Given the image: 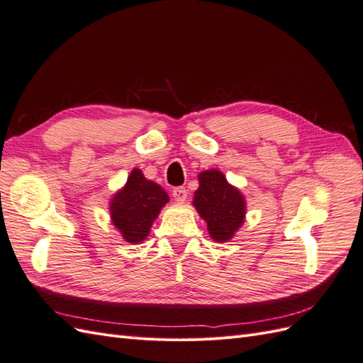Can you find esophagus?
<instances>
[{"label":"esophagus","mask_w":363,"mask_h":363,"mask_svg":"<svg viewBox=\"0 0 363 363\" xmlns=\"http://www.w3.org/2000/svg\"><path fill=\"white\" fill-rule=\"evenodd\" d=\"M172 196H174V200L177 201V203H183V201H186V196H188V192H186L184 188H175L172 191Z\"/></svg>","instance_id":"esophagus-1"}]
</instances>
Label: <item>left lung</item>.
I'll return each mask as SVG.
<instances>
[{
    "label": "left lung",
    "mask_w": 363,
    "mask_h": 363,
    "mask_svg": "<svg viewBox=\"0 0 363 363\" xmlns=\"http://www.w3.org/2000/svg\"><path fill=\"white\" fill-rule=\"evenodd\" d=\"M200 188L194 195V207L207 223L208 235L215 242L230 240L245 219V199L218 169L199 175Z\"/></svg>",
    "instance_id": "left-lung-1"
}]
</instances>
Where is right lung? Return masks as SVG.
<instances>
[{
	"label": "right lung",
	"mask_w": 363,
	"mask_h": 363,
	"mask_svg": "<svg viewBox=\"0 0 363 363\" xmlns=\"http://www.w3.org/2000/svg\"><path fill=\"white\" fill-rule=\"evenodd\" d=\"M168 201V194L135 168L124 188L118 191L111 201L112 224L127 242L140 244L147 239L152 223Z\"/></svg>",
	"instance_id": "1"
}]
</instances>
